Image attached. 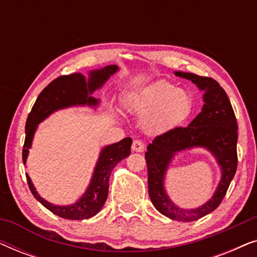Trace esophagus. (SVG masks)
Here are the masks:
<instances>
[{"mask_svg": "<svg viewBox=\"0 0 257 257\" xmlns=\"http://www.w3.org/2000/svg\"><path fill=\"white\" fill-rule=\"evenodd\" d=\"M132 150L135 151V152H144V150H145V145H144L142 140H135L132 144Z\"/></svg>", "mask_w": 257, "mask_h": 257, "instance_id": "obj_1", "label": "esophagus"}]
</instances>
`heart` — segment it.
Returning a JSON list of instances; mask_svg holds the SVG:
<instances>
[{
  "label": "heart",
  "mask_w": 257,
  "mask_h": 257,
  "mask_svg": "<svg viewBox=\"0 0 257 257\" xmlns=\"http://www.w3.org/2000/svg\"><path fill=\"white\" fill-rule=\"evenodd\" d=\"M130 111L143 115V125L151 135H161L181 125L191 114L193 98L170 82H158L126 99Z\"/></svg>",
  "instance_id": "b5f03b06"
}]
</instances>
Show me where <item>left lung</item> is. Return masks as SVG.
<instances>
[{"label": "left lung", "instance_id": "8db88e82", "mask_svg": "<svg viewBox=\"0 0 257 257\" xmlns=\"http://www.w3.org/2000/svg\"><path fill=\"white\" fill-rule=\"evenodd\" d=\"M175 75L192 80L205 91V104L188 126H178L157 136L147 146L145 159L149 173V194L153 206L163 215L175 221L191 222L216 209L233 180L237 168V121L226 91L215 79L189 72L177 71ZM196 146L205 147L214 154L223 170V177L208 203L195 210H181L170 201L164 192V173L175 153Z\"/></svg>", "mask_w": 257, "mask_h": 257}]
</instances>
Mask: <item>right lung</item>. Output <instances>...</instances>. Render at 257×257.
Here are the masks:
<instances>
[{
  "mask_svg": "<svg viewBox=\"0 0 257 257\" xmlns=\"http://www.w3.org/2000/svg\"><path fill=\"white\" fill-rule=\"evenodd\" d=\"M117 66L108 65L101 70L91 71L89 79L80 73H72L68 76H61L52 80L48 86L37 97L26 122V140L23 145V163L26 164L28 152L31 147L34 133L37 125L44 120L49 114L59 108H64L72 105H90L94 106L98 104L96 98L91 93L106 82L108 77L117 71ZM132 139L125 138L119 143L112 144L104 147L100 152V157L97 161L94 173L91 184L82 198L73 205L55 206L42 199L31 182L29 175L27 174V181L35 199L38 200L45 208H48L56 215L69 220L89 219L99 212L104 206L108 194V180L111 172L119 161L128 157L131 153Z\"/></svg>",
  "mask_w": 257,
  "mask_h": 257,
  "instance_id": "add662e5",
  "label": "right lung"
}]
</instances>
